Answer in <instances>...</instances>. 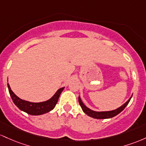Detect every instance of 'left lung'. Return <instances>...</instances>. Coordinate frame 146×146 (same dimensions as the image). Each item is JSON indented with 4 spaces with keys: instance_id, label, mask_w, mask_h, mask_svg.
Here are the masks:
<instances>
[{
    "instance_id": "1",
    "label": "left lung",
    "mask_w": 146,
    "mask_h": 146,
    "mask_svg": "<svg viewBox=\"0 0 146 146\" xmlns=\"http://www.w3.org/2000/svg\"><path fill=\"white\" fill-rule=\"evenodd\" d=\"M131 98L132 96L129 99L128 101L127 102L125 103L123 106L119 107V108L114 110L112 111H108V112H95V111L89 109L88 108H87L84 104H83V102L81 101V98L78 96V103H79L80 106H81L82 110L87 115H88L89 117H91L94 119H109V118H112L113 117H115L116 115H117L118 114H119L121 112H122L125 108L127 106V105L130 102Z\"/></svg>"
}]
</instances>
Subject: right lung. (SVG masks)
<instances>
[{
  "label": "right lung",
  "instance_id": "1",
  "mask_svg": "<svg viewBox=\"0 0 146 146\" xmlns=\"http://www.w3.org/2000/svg\"><path fill=\"white\" fill-rule=\"evenodd\" d=\"M8 90H9V94H10L11 99H12L14 104L19 108L21 110L25 112L27 114L31 115H40V114H45V113L50 112L54 108V107L58 102V98L60 94H61L62 91L65 88H60L57 90L55 94L48 101H44L41 103H32L29 101H24L18 97L11 90L10 86L7 83Z\"/></svg>",
  "mask_w": 146,
  "mask_h": 146
}]
</instances>
